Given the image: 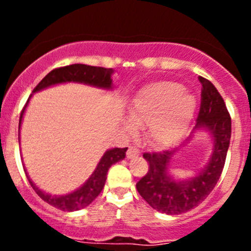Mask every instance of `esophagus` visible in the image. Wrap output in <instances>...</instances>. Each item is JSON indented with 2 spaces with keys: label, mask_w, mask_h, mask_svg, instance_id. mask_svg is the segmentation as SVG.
I'll return each mask as SVG.
<instances>
[{
  "label": "esophagus",
  "mask_w": 251,
  "mask_h": 251,
  "mask_svg": "<svg viewBox=\"0 0 251 251\" xmlns=\"http://www.w3.org/2000/svg\"><path fill=\"white\" fill-rule=\"evenodd\" d=\"M139 156V150L137 147H129L127 151V158H133V157Z\"/></svg>",
  "instance_id": "esophagus-1"
}]
</instances>
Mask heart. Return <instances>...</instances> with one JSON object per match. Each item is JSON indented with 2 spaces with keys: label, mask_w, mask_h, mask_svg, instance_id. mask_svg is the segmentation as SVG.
Wrapping results in <instances>:
<instances>
[{
  "label": "heart",
  "mask_w": 251,
  "mask_h": 251,
  "mask_svg": "<svg viewBox=\"0 0 251 251\" xmlns=\"http://www.w3.org/2000/svg\"><path fill=\"white\" fill-rule=\"evenodd\" d=\"M197 101L182 85L171 81L151 84L139 90L129 106V118L139 127L148 126V141L168 147L182 136L196 110ZM128 132L134 127L126 122Z\"/></svg>",
  "instance_id": "heart-1"
}]
</instances>
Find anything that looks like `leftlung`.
<instances>
[{"label":"left lung","mask_w":251,"mask_h":251,"mask_svg":"<svg viewBox=\"0 0 251 251\" xmlns=\"http://www.w3.org/2000/svg\"><path fill=\"white\" fill-rule=\"evenodd\" d=\"M201 89V106L196 126L191 134L182 142L185 146L196 130L205 129L212 137V153L205 167L194 177L175 179L170 176L168 165L177 151L145 153L148 172L137 182L136 187L148 205L167 215L185 214L200 205L214 190L223 174L226 154L231 138V118L225 101L211 81L199 76Z\"/></svg>","instance_id":"1"}]
</instances>
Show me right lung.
Segmentation results:
<instances>
[{"label": "right lung", "instance_id": "obj_1", "mask_svg": "<svg viewBox=\"0 0 251 251\" xmlns=\"http://www.w3.org/2000/svg\"><path fill=\"white\" fill-rule=\"evenodd\" d=\"M112 74L113 69L84 65V64H73V65L63 66V68H57L54 69V70H51L44 77L43 80L37 84L36 88H35L32 93L46 89V88H49L51 85L70 83V81H73V83H83L86 84V85L101 88V89H112ZM28 100H30V98H28ZM27 103H26V105H27ZM25 108L22 109L19 127H21L22 115H24V112H25ZM127 150L128 148H112V150L106 151L103 154V157H101L100 161H99L95 171L92 174V176L86 179V182L81 187H79L74 192H72V194L63 195V196H55V195H50L41 191L31 181L28 175H27L28 182L32 186L35 192L45 202L59 208V210H63V211H77L80 208L89 206L98 197V195L100 194L104 185H105L108 170H109L112 165L126 158V152H127Z\"/></svg>", "mask_w": 251, "mask_h": 251}]
</instances>
